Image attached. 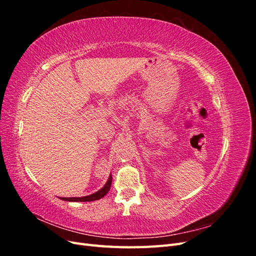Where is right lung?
Wrapping results in <instances>:
<instances>
[{
  "instance_id": "right-lung-1",
  "label": "right lung",
  "mask_w": 256,
  "mask_h": 256,
  "mask_svg": "<svg viewBox=\"0 0 256 256\" xmlns=\"http://www.w3.org/2000/svg\"><path fill=\"white\" fill-rule=\"evenodd\" d=\"M111 184H112V175L110 174L104 187L102 189H99L97 192L92 193V194H90L86 196H81V198H60V200H67V202H92V200L102 198L106 193L109 192Z\"/></svg>"
}]
</instances>
